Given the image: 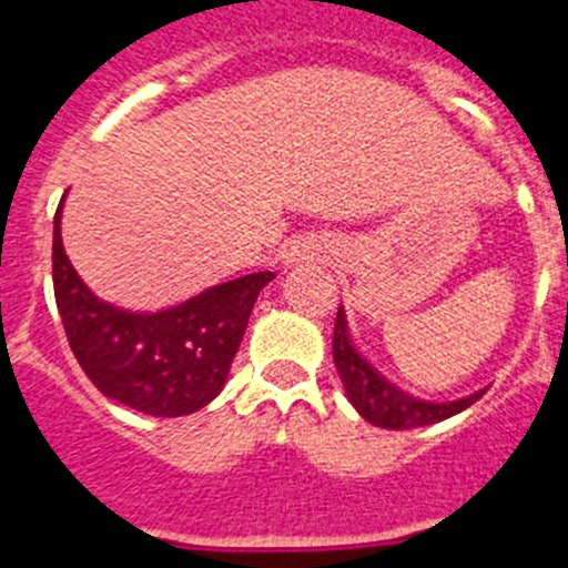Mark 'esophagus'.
<instances>
[{
	"label": "esophagus",
	"mask_w": 568,
	"mask_h": 568,
	"mask_svg": "<svg viewBox=\"0 0 568 568\" xmlns=\"http://www.w3.org/2000/svg\"><path fill=\"white\" fill-rule=\"evenodd\" d=\"M316 248H320V243L316 241H305V237H302V241H294L288 248H285V263H300V260L314 257Z\"/></svg>",
	"instance_id": "1"
}]
</instances>
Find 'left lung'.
<instances>
[{
    "label": "left lung",
    "mask_w": 568,
    "mask_h": 568,
    "mask_svg": "<svg viewBox=\"0 0 568 568\" xmlns=\"http://www.w3.org/2000/svg\"><path fill=\"white\" fill-rule=\"evenodd\" d=\"M333 362H336L338 375H342L349 404L356 406L364 420L381 428H397L400 432V428L432 426V423L445 420V417L459 415L485 395V389H481L476 395L452 400V404H428V400H417V397L400 392L353 347L342 308H338L336 327H333Z\"/></svg>",
    "instance_id": "1"
}]
</instances>
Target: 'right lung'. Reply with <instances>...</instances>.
<instances>
[{"label":"right lung","instance_id":"obj_1","mask_svg":"<svg viewBox=\"0 0 568 568\" xmlns=\"http://www.w3.org/2000/svg\"><path fill=\"white\" fill-rule=\"evenodd\" d=\"M61 204L52 232V288L67 342L105 397L153 417L204 409L230 375L260 288L272 272L212 285L176 308L129 314L98 300L61 243Z\"/></svg>","mask_w":568,"mask_h":568}]
</instances>
